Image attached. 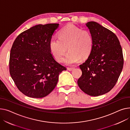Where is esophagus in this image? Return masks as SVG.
Returning a JSON list of instances; mask_svg holds the SVG:
<instances>
[{"label": "esophagus", "mask_w": 130, "mask_h": 130, "mask_svg": "<svg viewBox=\"0 0 130 130\" xmlns=\"http://www.w3.org/2000/svg\"><path fill=\"white\" fill-rule=\"evenodd\" d=\"M67 70L70 71H72L74 70V68L73 67H67Z\"/></svg>", "instance_id": "1"}]
</instances>
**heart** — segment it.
I'll return each instance as SVG.
<instances>
[{"label":"heart","instance_id":"b5f03b06","mask_svg":"<svg viewBox=\"0 0 130 130\" xmlns=\"http://www.w3.org/2000/svg\"><path fill=\"white\" fill-rule=\"evenodd\" d=\"M59 38H52L49 43L51 52L58 62H64L69 65L77 63L80 59H84L90 54L93 48V39L90 32L81 29L73 24H68L60 30Z\"/></svg>","mask_w":130,"mask_h":130}]
</instances>
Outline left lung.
<instances>
[{
	"label": "left lung",
	"mask_w": 130,
	"mask_h": 130,
	"mask_svg": "<svg viewBox=\"0 0 130 130\" xmlns=\"http://www.w3.org/2000/svg\"><path fill=\"white\" fill-rule=\"evenodd\" d=\"M93 39V48L85 62L79 66L82 75L78 85L91 96L106 93L113 88L123 66L122 49L116 34L99 23L86 24Z\"/></svg>",
	"instance_id": "8db88e82"
}]
</instances>
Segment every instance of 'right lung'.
Returning a JSON list of instances; mask_svg holds the SVG:
<instances>
[{
    "mask_svg": "<svg viewBox=\"0 0 130 130\" xmlns=\"http://www.w3.org/2000/svg\"><path fill=\"white\" fill-rule=\"evenodd\" d=\"M58 23L38 24L21 33L10 51L9 72L18 89L25 96L43 98L56 87L65 66L57 63L49 43Z\"/></svg>",
    "mask_w": 130,
    "mask_h": 130,
    "instance_id": "1",
    "label": "right lung"
}]
</instances>
